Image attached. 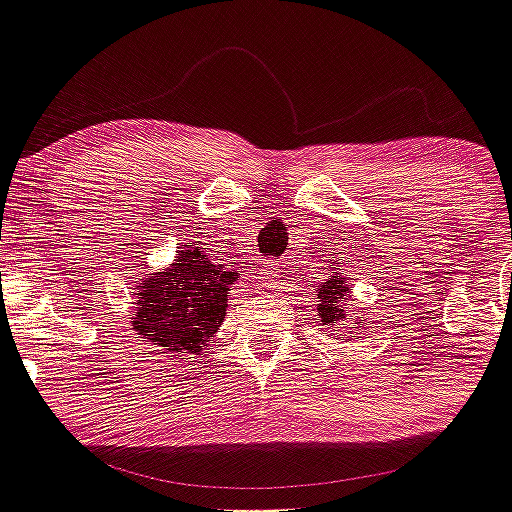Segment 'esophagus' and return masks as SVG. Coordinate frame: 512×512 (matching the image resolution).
Wrapping results in <instances>:
<instances>
[{"label":"esophagus","instance_id":"obj_1","mask_svg":"<svg viewBox=\"0 0 512 512\" xmlns=\"http://www.w3.org/2000/svg\"><path fill=\"white\" fill-rule=\"evenodd\" d=\"M278 276H280V266L278 263H271V266L263 268V278L271 283V288H278Z\"/></svg>","mask_w":512,"mask_h":512}]
</instances>
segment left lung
<instances>
[{
  "label": "left lung",
  "mask_w": 512,
  "mask_h": 512,
  "mask_svg": "<svg viewBox=\"0 0 512 512\" xmlns=\"http://www.w3.org/2000/svg\"><path fill=\"white\" fill-rule=\"evenodd\" d=\"M349 278L332 273L324 283L317 285V312H320V322L327 327H334V332H342V324L354 327L361 320H356V310L349 305ZM344 337V334H342Z\"/></svg>",
  "instance_id": "8db88e82"
}]
</instances>
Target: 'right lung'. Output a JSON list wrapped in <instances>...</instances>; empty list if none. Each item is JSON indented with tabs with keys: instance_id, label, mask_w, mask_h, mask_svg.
<instances>
[{
	"instance_id": "obj_1",
	"label": "right lung",
	"mask_w": 512,
	"mask_h": 512,
	"mask_svg": "<svg viewBox=\"0 0 512 512\" xmlns=\"http://www.w3.org/2000/svg\"><path fill=\"white\" fill-rule=\"evenodd\" d=\"M239 276L197 244L183 246L168 268L146 273L136 285L131 329L141 342L161 346L163 354H197L224 322L229 285Z\"/></svg>"
}]
</instances>
